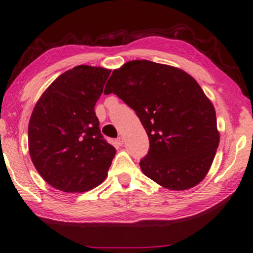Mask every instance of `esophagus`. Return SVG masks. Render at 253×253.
<instances>
[{"mask_svg":"<svg viewBox=\"0 0 253 253\" xmlns=\"http://www.w3.org/2000/svg\"><path fill=\"white\" fill-rule=\"evenodd\" d=\"M117 143L119 145H123V143H124V138H123V136H119V138L117 139Z\"/></svg>","mask_w":253,"mask_h":253,"instance_id":"34e87169","label":"esophagus"}]
</instances>
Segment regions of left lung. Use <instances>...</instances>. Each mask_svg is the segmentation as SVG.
Listing matches in <instances>:
<instances>
[{"label": "left lung", "instance_id": "1", "mask_svg": "<svg viewBox=\"0 0 253 253\" xmlns=\"http://www.w3.org/2000/svg\"><path fill=\"white\" fill-rule=\"evenodd\" d=\"M114 93L133 109L149 136L140 162L143 173L161 187L183 191L206 178L219 145L215 110L191 75L148 60L114 70L104 94Z\"/></svg>", "mask_w": 253, "mask_h": 253}]
</instances>
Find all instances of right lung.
Listing matches in <instances>:
<instances>
[{
  "label": "right lung",
  "mask_w": 253,
  "mask_h": 253,
  "mask_svg": "<svg viewBox=\"0 0 253 253\" xmlns=\"http://www.w3.org/2000/svg\"><path fill=\"white\" fill-rule=\"evenodd\" d=\"M111 70L78 65L42 93L29 122V152L45 182L84 192L103 182L115 148L101 134L94 106Z\"/></svg>",
  "instance_id": "add662e5"
}]
</instances>
